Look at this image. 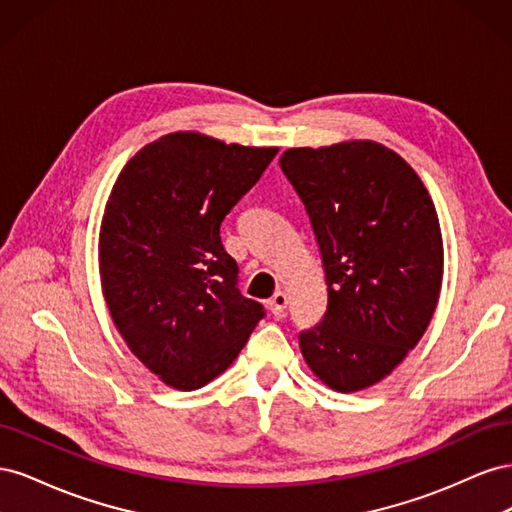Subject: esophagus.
Returning a JSON list of instances; mask_svg holds the SVG:
<instances>
[{"mask_svg":"<svg viewBox=\"0 0 512 512\" xmlns=\"http://www.w3.org/2000/svg\"><path fill=\"white\" fill-rule=\"evenodd\" d=\"M267 307L271 309V312L275 314V316H280L284 309L288 307V294L286 292H282V290H277L273 297L267 301Z\"/></svg>","mask_w":512,"mask_h":512,"instance_id":"esophagus-1","label":"esophagus"}]
</instances>
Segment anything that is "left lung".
<instances>
[{
	"mask_svg": "<svg viewBox=\"0 0 512 512\" xmlns=\"http://www.w3.org/2000/svg\"><path fill=\"white\" fill-rule=\"evenodd\" d=\"M284 175L303 200L327 275V312L299 333L309 369L354 393L406 359L436 312L442 232L423 181L371 141L288 149Z\"/></svg>",
	"mask_w": 512,
	"mask_h": 512,
	"instance_id": "1",
	"label": "left lung"
}]
</instances>
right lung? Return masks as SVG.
Returning <instances> with one entry per match:
<instances>
[{"label": "right lung", "instance_id": "right-lung-1", "mask_svg": "<svg viewBox=\"0 0 512 512\" xmlns=\"http://www.w3.org/2000/svg\"><path fill=\"white\" fill-rule=\"evenodd\" d=\"M275 147L175 132L123 166L100 228V280L130 350L173 389L194 391L237 359L265 307L241 294L220 226Z\"/></svg>", "mask_w": 512, "mask_h": 512}]
</instances>
